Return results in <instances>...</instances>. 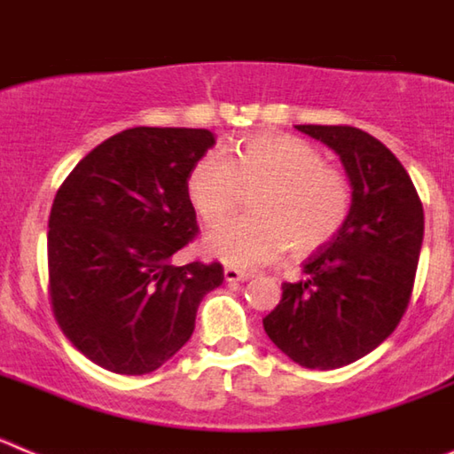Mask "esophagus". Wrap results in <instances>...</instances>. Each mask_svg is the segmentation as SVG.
<instances>
[{
    "label": "esophagus",
    "instance_id": "34e87169",
    "mask_svg": "<svg viewBox=\"0 0 454 454\" xmlns=\"http://www.w3.org/2000/svg\"><path fill=\"white\" fill-rule=\"evenodd\" d=\"M250 277V272L239 270V268H224V279H227V282H247Z\"/></svg>",
    "mask_w": 454,
    "mask_h": 454
}]
</instances>
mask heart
I'll return each mask as SVG.
<instances>
[{
	"mask_svg": "<svg viewBox=\"0 0 454 454\" xmlns=\"http://www.w3.org/2000/svg\"><path fill=\"white\" fill-rule=\"evenodd\" d=\"M252 198L247 218L215 227L204 250L239 268L275 262L288 246L295 256L314 254L343 230L352 207L350 182L325 166L318 147L291 134H256L224 159L207 152L188 172V200L208 224L223 223Z\"/></svg>",
	"mask_w": 454,
	"mask_h": 454,
	"instance_id": "b5f03b06",
	"label": "heart"
}]
</instances>
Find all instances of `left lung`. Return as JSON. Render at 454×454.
<instances>
[{"mask_svg": "<svg viewBox=\"0 0 454 454\" xmlns=\"http://www.w3.org/2000/svg\"><path fill=\"white\" fill-rule=\"evenodd\" d=\"M334 150L352 188L343 230L316 252L263 330L288 359L332 371L375 350L407 311L423 246V204L403 163L355 127L298 124Z\"/></svg>", "mask_w": 454, "mask_h": 454, "instance_id": "left-lung-1", "label": "left lung"}]
</instances>
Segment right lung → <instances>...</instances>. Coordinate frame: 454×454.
<instances>
[{
  "instance_id": "add662e5",
  "label": "right lung",
  "mask_w": 454,
  "mask_h": 454,
  "mask_svg": "<svg viewBox=\"0 0 454 454\" xmlns=\"http://www.w3.org/2000/svg\"><path fill=\"white\" fill-rule=\"evenodd\" d=\"M215 145L208 129L134 127L88 152L56 192L47 231L50 298L72 346L120 375L177 355L220 263L172 266L198 231L186 182Z\"/></svg>"
}]
</instances>
